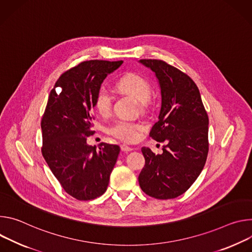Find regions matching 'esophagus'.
<instances>
[{
    "label": "esophagus",
    "mask_w": 252,
    "mask_h": 252,
    "mask_svg": "<svg viewBox=\"0 0 252 252\" xmlns=\"http://www.w3.org/2000/svg\"><path fill=\"white\" fill-rule=\"evenodd\" d=\"M121 150H122L123 152H130V151L133 150V148H131V147L125 145V144H122V145H121Z\"/></svg>",
    "instance_id": "obj_1"
}]
</instances>
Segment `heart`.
<instances>
[{
	"instance_id": "b5f03b06",
	"label": "heart",
	"mask_w": 252,
	"mask_h": 252,
	"mask_svg": "<svg viewBox=\"0 0 252 252\" xmlns=\"http://www.w3.org/2000/svg\"><path fill=\"white\" fill-rule=\"evenodd\" d=\"M117 87L121 91L134 97L138 102H140L139 107L141 110L146 109L151 95V86L145 78L136 73H127L118 80ZM94 106L100 114L106 115L109 113L111 109V98L109 92L105 88L102 87L97 91L94 99ZM142 130V124L127 120H119L108 128V132L112 136L126 143L137 141Z\"/></svg>"
}]
</instances>
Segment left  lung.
Wrapping results in <instances>:
<instances>
[{
	"label": "left lung",
	"mask_w": 252,
	"mask_h": 252,
	"mask_svg": "<svg viewBox=\"0 0 252 252\" xmlns=\"http://www.w3.org/2000/svg\"><path fill=\"white\" fill-rule=\"evenodd\" d=\"M161 88V110L150 136L165 142L162 154L141 149L145 165L138 180L143 192L156 199H172L197 179L206 162L208 115L198 87L185 73L162 60L141 59Z\"/></svg>",
	"instance_id": "obj_1"
}]
</instances>
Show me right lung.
Wrapping results in <instances>:
<instances>
[{"instance_id":"right-lung-1","label":"right lung","mask_w":252,"mask_h":252,"mask_svg":"<svg viewBox=\"0 0 252 252\" xmlns=\"http://www.w3.org/2000/svg\"><path fill=\"white\" fill-rule=\"evenodd\" d=\"M123 61H84L65 71L51 90L41 121L42 154L63 189L78 200L95 199L106 191L120 147L87 144L94 134V99L108 74ZM63 91L58 94L55 88Z\"/></svg>"}]
</instances>
